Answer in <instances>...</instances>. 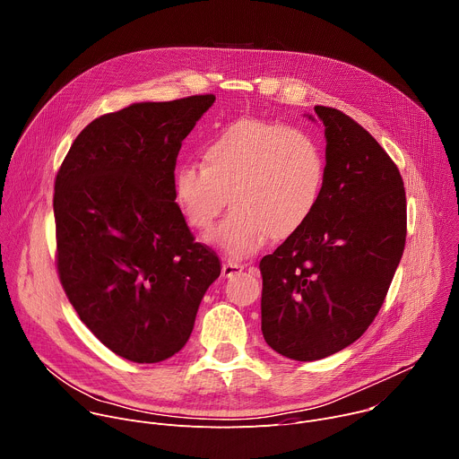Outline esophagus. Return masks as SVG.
<instances>
[{
    "label": "esophagus",
    "mask_w": 459,
    "mask_h": 459,
    "mask_svg": "<svg viewBox=\"0 0 459 459\" xmlns=\"http://www.w3.org/2000/svg\"><path fill=\"white\" fill-rule=\"evenodd\" d=\"M243 269H245V265L238 264V261H225L223 269H221V274H223V278H232L234 274L241 273Z\"/></svg>",
    "instance_id": "1"
}]
</instances>
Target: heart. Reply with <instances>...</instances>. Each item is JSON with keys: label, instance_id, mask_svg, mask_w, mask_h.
I'll list each match as a JSON object with an SVG mask.
<instances>
[{"label": "heart", "instance_id": "heart-1", "mask_svg": "<svg viewBox=\"0 0 459 459\" xmlns=\"http://www.w3.org/2000/svg\"><path fill=\"white\" fill-rule=\"evenodd\" d=\"M204 165L181 163L174 172V202L186 223L209 232L225 202L232 207L211 241L241 259L267 238L296 236L316 214L326 160L299 128L257 117H238L204 145Z\"/></svg>", "mask_w": 459, "mask_h": 459}]
</instances>
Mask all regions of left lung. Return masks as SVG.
<instances>
[{"label": "left lung", "instance_id": "left-lung-1", "mask_svg": "<svg viewBox=\"0 0 459 459\" xmlns=\"http://www.w3.org/2000/svg\"><path fill=\"white\" fill-rule=\"evenodd\" d=\"M325 125L326 185L312 220L259 261L261 333L285 358L314 361L354 343L377 316L407 238L396 163L333 107Z\"/></svg>", "mask_w": 459, "mask_h": 459}]
</instances>
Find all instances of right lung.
Instances as JSON below:
<instances>
[{"label":"right lung","instance_id":"add662e5","mask_svg":"<svg viewBox=\"0 0 459 459\" xmlns=\"http://www.w3.org/2000/svg\"><path fill=\"white\" fill-rule=\"evenodd\" d=\"M214 94L134 103L89 123L54 181L56 267L89 331L114 354L158 363L183 349L221 273L174 202V169Z\"/></svg>","mask_w":459,"mask_h":459}]
</instances>
